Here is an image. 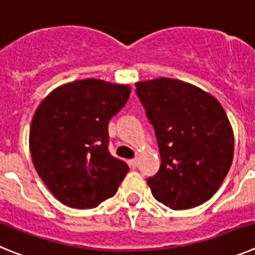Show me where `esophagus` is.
Masks as SVG:
<instances>
[{
    "label": "esophagus",
    "mask_w": 255,
    "mask_h": 255,
    "mask_svg": "<svg viewBox=\"0 0 255 255\" xmlns=\"http://www.w3.org/2000/svg\"><path fill=\"white\" fill-rule=\"evenodd\" d=\"M129 164H130V166H131L132 168L138 167V158H132V159H130V161H129Z\"/></svg>",
    "instance_id": "obj_1"
}]
</instances>
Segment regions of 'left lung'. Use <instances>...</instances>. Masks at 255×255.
I'll use <instances>...</instances> for the list:
<instances>
[{
  "mask_svg": "<svg viewBox=\"0 0 255 255\" xmlns=\"http://www.w3.org/2000/svg\"><path fill=\"white\" fill-rule=\"evenodd\" d=\"M153 125L161 166L147 182L155 199L188 209L213 197L234 157V134L215 97L181 80L159 78L135 84Z\"/></svg>",
  "mask_w": 255,
  "mask_h": 255,
  "instance_id": "1",
  "label": "left lung"
}]
</instances>
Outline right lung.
<instances>
[{"label":"right lung","instance_id":"right-lung-1","mask_svg":"<svg viewBox=\"0 0 255 255\" xmlns=\"http://www.w3.org/2000/svg\"><path fill=\"white\" fill-rule=\"evenodd\" d=\"M129 85L76 80L38 106L29 148L38 175L61 203L96 208L116 194L129 166L108 150V123L126 105Z\"/></svg>","mask_w":255,"mask_h":255}]
</instances>
